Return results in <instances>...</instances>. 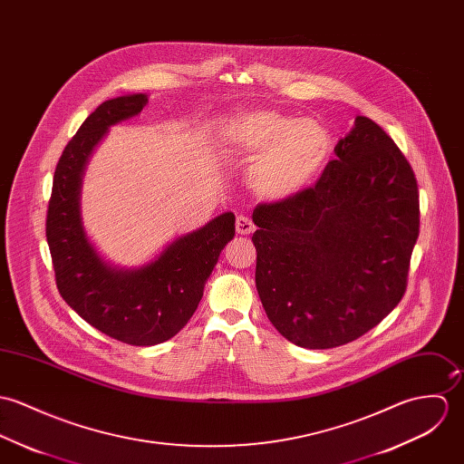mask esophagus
<instances>
[{
  "label": "esophagus",
  "instance_id": "obj_1",
  "mask_svg": "<svg viewBox=\"0 0 464 464\" xmlns=\"http://www.w3.org/2000/svg\"><path fill=\"white\" fill-rule=\"evenodd\" d=\"M255 229H256V226L247 215H238L237 217V233L238 235H251Z\"/></svg>",
  "mask_w": 464,
  "mask_h": 464
}]
</instances>
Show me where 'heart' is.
Returning <instances> with one entry per match:
<instances>
[{
	"label": "heart",
	"instance_id": "heart-1",
	"mask_svg": "<svg viewBox=\"0 0 464 464\" xmlns=\"http://www.w3.org/2000/svg\"><path fill=\"white\" fill-rule=\"evenodd\" d=\"M227 142L244 158L262 155L253 183L270 199H285L306 188L331 155V135L324 124L276 110H257L237 119L227 130Z\"/></svg>",
	"mask_w": 464,
	"mask_h": 464
}]
</instances>
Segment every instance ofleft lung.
Segmentation results:
<instances>
[{
    "label": "left lung",
    "instance_id": "1",
    "mask_svg": "<svg viewBox=\"0 0 464 464\" xmlns=\"http://www.w3.org/2000/svg\"><path fill=\"white\" fill-rule=\"evenodd\" d=\"M314 187L259 203L256 288L274 327L304 349H333L375 327L406 294L420 233L408 158L360 115Z\"/></svg>",
    "mask_w": 464,
    "mask_h": 464
}]
</instances>
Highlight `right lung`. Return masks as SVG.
I'll return each mask as SVG.
<instances>
[{
	"instance_id": "right-lung-1",
	"label": "right lung",
	"mask_w": 464,
	"mask_h": 464,
	"mask_svg": "<svg viewBox=\"0 0 464 464\" xmlns=\"http://www.w3.org/2000/svg\"><path fill=\"white\" fill-rule=\"evenodd\" d=\"M146 94L100 104L67 142L53 176L46 238L62 299L106 336L135 347L170 340L190 320L220 251L235 237L231 211L178 238L153 263L115 270L85 238L78 194L83 165L108 126L137 115Z\"/></svg>"
}]
</instances>
